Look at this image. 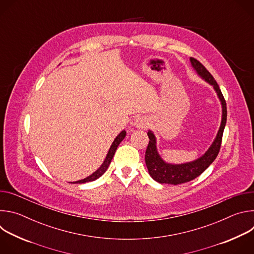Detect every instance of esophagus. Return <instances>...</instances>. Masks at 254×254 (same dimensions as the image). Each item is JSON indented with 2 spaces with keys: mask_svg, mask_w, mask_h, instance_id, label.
I'll return each mask as SVG.
<instances>
[{
  "mask_svg": "<svg viewBox=\"0 0 254 254\" xmlns=\"http://www.w3.org/2000/svg\"><path fill=\"white\" fill-rule=\"evenodd\" d=\"M133 126L136 127V128H146L148 126H149V122L147 119L144 118H137L134 123H133Z\"/></svg>",
  "mask_w": 254,
  "mask_h": 254,
  "instance_id": "obj_1",
  "label": "esophagus"
}]
</instances>
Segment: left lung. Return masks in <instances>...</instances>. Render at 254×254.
Segmentation results:
<instances>
[{"instance_id": "left-lung-1", "label": "left lung", "mask_w": 254, "mask_h": 254, "mask_svg": "<svg viewBox=\"0 0 254 254\" xmlns=\"http://www.w3.org/2000/svg\"><path fill=\"white\" fill-rule=\"evenodd\" d=\"M190 62L194 70L197 72V74L204 81L213 86L217 96H218L222 106L221 124L218 132H217L216 137L214 138L209 149L198 159L183 164H170L164 161L157 149V138L154 132L149 129L148 136L150 140L146 151V156H144V161H146L150 176L160 184L179 185L194 180L214 162L221 147L223 130L227 120V108L225 99L219 88V85L217 84L216 80L210 74V72L198 60L192 57L190 58Z\"/></svg>"}]
</instances>
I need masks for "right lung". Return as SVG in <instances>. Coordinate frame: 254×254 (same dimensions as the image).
Instances as JSON below:
<instances>
[{
  "label": "right lung",
  "instance_id": "obj_1",
  "mask_svg": "<svg viewBox=\"0 0 254 254\" xmlns=\"http://www.w3.org/2000/svg\"><path fill=\"white\" fill-rule=\"evenodd\" d=\"M126 135H127V131H126L125 129L122 130V131L118 134V136H117V137L115 138V140L113 141L110 150H108L107 155H106V157H105L103 163L101 164V166H100L95 172H93L91 175H89L88 177H86V178H84V179H82V180H78V181H75V182H71V183H73V184H75V183H76V184H82V183L92 182V181H95L96 179H98L99 177H101V176L105 173V171L108 169V167H110V164H111V162H112V160H113V158H114V156H115V154H116V151H117V149H118V147H119V144H120V143L122 142V140L126 137Z\"/></svg>",
  "mask_w": 254,
  "mask_h": 254
}]
</instances>
